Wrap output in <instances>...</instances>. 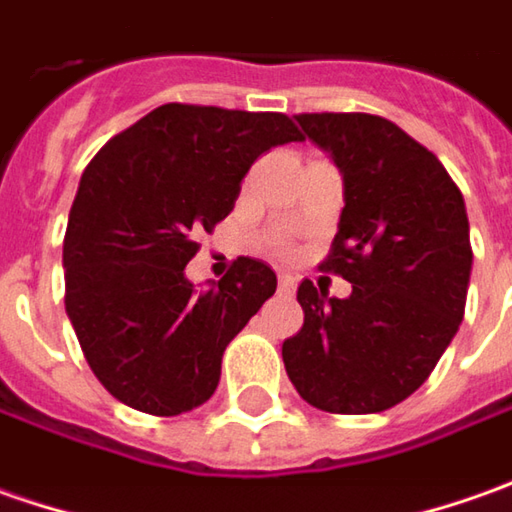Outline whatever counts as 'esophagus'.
I'll list each match as a JSON object with an SVG mask.
<instances>
[{
	"label": "esophagus",
	"mask_w": 512,
	"mask_h": 512,
	"mask_svg": "<svg viewBox=\"0 0 512 512\" xmlns=\"http://www.w3.org/2000/svg\"><path fill=\"white\" fill-rule=\"evenodd\" d=\"M277 283H280V291H283V294H291V291H294V286H297V280H294V277L286 272L277 277Z\"/></svg>",
	"instance_id": "esophagus-1"
}]
</instances>
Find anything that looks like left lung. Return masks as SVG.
I'll use <instances>...</instances> for the list:
<instances>
[{
    "label": "left lung",
    "instance_id": "left-lung-1",
    "mask_svg": "<svg viewBox=\"0 0 512 512\" xmlns=\"http://www.w3.org/2000/svg\"><path fill=\"white\" fill-rule=\"evenodd\" d=\"M294 118L343 175V215L320 269L345 277L351 294L300 283L306 317L283 343L286 374L320 411L379 414L431 377L465 317V198L439 158L388 118Z\"/></svg>",
    "mask_w": 512,
    "mask_h": 512
}]
</instances>
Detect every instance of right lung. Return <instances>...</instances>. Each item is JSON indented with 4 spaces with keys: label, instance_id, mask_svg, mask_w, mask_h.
Listing matches in <instances>:
<instances>
[{
    "label": "right lung",
    "instance_id": "1",
    "mask_svg": "<svg viewBox=\"0 0 512 512\" xmlns=\"http://www.w3.org/2000/svg\"><path fill=\"white\" fill-rule=\"evenodd\" d=\"M303 141L283 113L198 104L155 107L87 164L64 235V309L98 382L152 416L203 405L226 345L277 289V274L238 257L195 289L186 263L272 147Z\"/></svg>",
    "mask_w": 512,
    "mask_h": 512
}]
</instances>
